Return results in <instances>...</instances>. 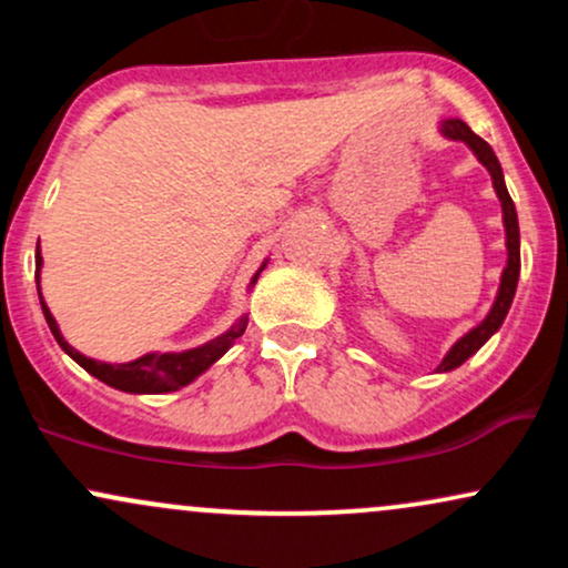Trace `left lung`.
Listing matches in <instances>:
<instances>
[{
	"mask_svg": "<svg viewBox=\"0 0 568 568\" xmlns=\"http://www.w3.org/2000/svg\"><path fill=\"white\" fill-rule=\"evenodd\" d=\"M438 130H440L443 135H446V139L465 141L467 146L473 149V154H475V158H478L480 165H484L486 171L491 173L494 192H497V197L501 202V221H505V245H507V266H505V270H501L497 298H494L491 310H488V315L484 317V321L475 325L473 331H467V334L462 336L459 342H456L454 347L446 352V357H443L440 366H438V374H446V371L459 368L462 363L467 361V357H473L475 352L484 347L488 338L497 334L499 325L505 323L507 312H510L515 288H518V275H520V232H518V213H515V205H513V200H510V192H507V186H505V175H501V165H499L497 154H494V149L488 146V143L480 139V135H475L473 130L467 128V122L456 120V116L440 120V128Z\"/></svg>",
	"mask_w": 568,
	"mask_h": 568,
	"instance_id": "1",
	"label": "left lung"
}]
</instances>
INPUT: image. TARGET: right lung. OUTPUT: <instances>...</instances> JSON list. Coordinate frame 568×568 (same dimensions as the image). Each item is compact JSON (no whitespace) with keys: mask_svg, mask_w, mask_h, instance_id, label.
<instances>
[{"mask_svg":"<svg viewBox=\"0 0 568 568\" xmlns=\"http://www.w3.org/2000/svg\"><path fill=\"white\" fill-rule=\"evenodd\" d=\"M39 266H42V256H39V245H37V291H39ZM264 266L266 262L258 266V272L251 277V285H247V288L256 285V280L264 272ZM39 304H42L44 321H48L50 331H53L55 342L61 344V349L67 352L71 361L80 363L88 374H93L95 379L109 384V387L122 389V393H133V395L173 393V389H181L186 387V384H192L200 374H205V371L211 368L240 336L245 334V325H247V315H243L230 331H224L221 336L211 338V342L200 344V347L194 349L149 352V355H143L139 361H130V363H101V361H93V357H84L82 352H77L67 338H63L55 317L50 315L48 304H44L42 293H39Z\"/></svg>","mask_w":568,"mask_h":568,"instance_id":"1","label":"right lung"}]
</instances>
